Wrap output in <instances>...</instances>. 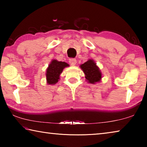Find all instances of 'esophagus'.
<instances>
[{"mask_svg": "<svg viewBox=\"0 0 147 147\" xmlns=\"http://www.w3.org/2000/svg\"><path fill=\"white\" fill-rule=\"evenodd\" d=\"M69 63H70L72 66L75 65L76 63V59H74V58L69 59Z\"/></svg>", "mask_w": 147, "mask_h": 147, "instance_id": "1", "label": "esophagus"}]
</instances>
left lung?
<instances>
[{
  "mask_svg": "<svg viewBox=\"0 0 147 147\" xmlns=\"http://www.w3.org/2000/svg\"><path fill=\"white\" fill-rule=\"evenodd\" d=\"M85 74L86 80L89 84H94L101 81L102 73L93 59H89L85 63L80 65Z\"/></svg>",
  "mask_w": 147,
  "mask_h": 147,
  "instance_id": "8db88e82",
  "label": "left lung"
}]
</instances>
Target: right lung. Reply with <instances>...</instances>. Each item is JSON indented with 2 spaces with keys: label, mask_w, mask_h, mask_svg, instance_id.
Returning a JSON list of instances; mask_svg holds the SVG:
<instances>
[{
  "label": "right lung",
  "mask_w": 147,
  "mask_h": 147,
  "mask_svg": "<svg viewBox=\"0 0 147 147\" xmlns=\"http://www.w3.org/2000/svg\"><path fill=\"white\" fill-rule=\"evenodd\" d=\"M67 67H69V65L66 62L53 59L46 70L47 83L48 85H54L58 82L63 70Z\"/></svg>",
  "instance_id": "1"
}]
</instances>
